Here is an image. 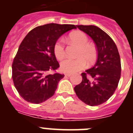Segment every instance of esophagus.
I'll list each match as a JSON object with an SVG mask.
<instances>
[{
    "instance_id": "34e87169",
    "label": "esophagus",
    "mask_w": 133,
    "mask_h": 133,
    "mask_svg": "<svg viewBox=\"0 0 133 133\" xmlns=\"http://www.w3.org/2000/svg\"><path fill=\"white\" fill-rule=\"evenodd\" d=\"M64 75H65V76H66V77H70L71 75H72V74L71 73H65Z\"/></svg>"
}]
</instances>
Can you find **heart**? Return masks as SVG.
<instances>
[{
	"mask_svg": "<svg viewBox=\"0 0 133 133\" xmlns=\"http://www.w3.org/2000/svg\"><path fill=\"white\" fill-rule=\"evenodd\" d=\"M70 41L79 46L76 58H67L61 63V69L66 72H75L84 67L86 63L88 65L92 64L97 60V50L93 44H89L87 36L81 32H75L70 34ZM54 53L56 58L61 60L64 56V41L60 38L54 45Z\"/></svg>",
	"mask_w": 133,
	"mask_h": 133,
	"instance_id": "b5f03b06",
	"label": "heart"
}]
</instances>
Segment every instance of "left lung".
I'll return each instance as SVG.
<instances>
[{
  "label": "left lung",
  "mask_w": 133,
  "mask_h": 133,
  "mask_svg": "<svg viewBox=\"0 0 133 133\" xmlns=\"http://www.w3.org/2000/svg\"><path fill=\"white\" fill-rule=\"evenodd\" d=\"M77 26L94 41L98 57L92 68L81 74L83 81L74 89L83 103L92 107L97 106L106 102L117 89L121 72L119 53L112 38L98 26Z\"/></svg>",
  "instance_id": "obj_1"
}]
</instances>
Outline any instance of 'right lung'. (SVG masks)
<instances>
[{
	"mask_svg": "<svg viewBox=\"0 0 133 133\" xmlns=\"http://www.w3.org/2000/svg\"><path fill=\"white\" fill-rule=\"evenodd\" d=\"M77 29L74 24L50 23L30 30L21 43L12 65V80L19 95L39 104L52 97L64 75L50 73L59 64L54 45L63 34Z\"/></svg>",
	"mask_w": 133,
	"mask_h": 133,
	"instance_id": "right-lung-1",
	"label": "right lung"
}]
</instances>
